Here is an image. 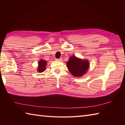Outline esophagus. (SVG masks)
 <instances>
[{"mask_svg": "<svg viewBox=\"0 0 125 125\" xmlns=\"http://www.w3.org/2000/svg\"><path fill=\"white\" fill-rule=\"evenodd\" d=\"M57 61H62V58H58V59H56Z\"/></svg>", "mask_w": 125, "mask_h": 125, "instance_id": "obj_1", "label": "esophagus"}]
</instances>
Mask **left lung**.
Wrapping results in <instances>:
<instances>
[{
    "label": "left lung",
    "mask_w": 125,
    "mask_h": 125,
    "mask_svg": "<svg viewBox=\"0 0 125 125\" xmlns=\"http://www.w3.org/2000/svg\"><path fill=\"white\" fill-rule=\"evenodd\" d=\"M67 66L73 76L82 77L88 70L89 62L87 60H82L73 56L69 58Z\"/></svg>",
    "instance_id": "left-lung-1"
}]
</instances>
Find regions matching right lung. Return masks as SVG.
<instances>
[{"label":"right lung","instance_id":"obj_1","mask_svg":"<svg viewBox=\"0 0 125 125\" xmlns=\"http://www.w3.org/2000/svg\"><path fill=\"white\" fill-rule=\"evenodd\" d=\"M47 61L44 60H40L38 62L39 66L38 68V71L39 73H42L46 70V66L47 64Z\"/></svg>","mask_w":125,"mask_h":125}]
</instances>
